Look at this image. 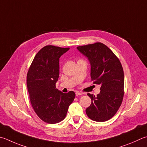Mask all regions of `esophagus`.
<instances>
[{"label":"esophagus","mask_w":147,"mask_h":147,"mask_svg":"<svg viewBox=\"0 0 147 147\" xmlns=\"http://www.w3.org/2000/svg\"><path fill=\"white\" fill-rule=\"evenodd\" d=\"M82 94H84V93H83V92H76V96H80V95H82Z\"/></svg>","instance_id":"34e87169"}]
</instances>
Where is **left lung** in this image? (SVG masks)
I'll return each mask as SVG.
<instances>
[{"label":"left lung","instance_id":"obj_1","mask_svg":"<svg viewBox=\"0 0 147 147\" xmlns=\"http://www.w3.org/2000/svg\"><path fill=\"white\" fill-rule=\"evenodd\" d=\"M90 64V77L100 85L96 96L88 93L91 104L86 109L87 116L93 121H107L115 115L124 95V73L119 59L101 42L77 47Z\"/></svg>","mask_w":147,"mask_h":147}]
</instances>
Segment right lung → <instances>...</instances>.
<instances>
[{"label": "right lung", "mask_w": 147, "mask_h": 147, "mask_svg": "<svg viewBox=\"0 0 147 147\" xmlns=\"http://www.w3.org/2000/svg\"><path fill=\"white\" fill-rule=\"evenodd\" d=\"M69 48L46 46L37 53L27 74L29 99L34 112L42 121L50 124L65 118L75 93H63L56 89L59 77V58Z\"/></svg>", "instance_id": "obj_1"}]
</instances>
